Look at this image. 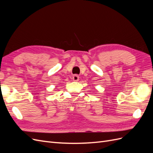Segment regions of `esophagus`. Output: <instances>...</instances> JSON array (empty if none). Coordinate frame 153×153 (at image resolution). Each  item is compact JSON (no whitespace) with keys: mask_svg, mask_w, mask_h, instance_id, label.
<instances>
[{"mask_svg":"<svg viewBox=\"0 0 153 153\" xmlns=\"http://www.w3.org/2000/svg\"><path fill=\"white\" fill-rule=\"evenodd\" d=\"M73 80L75 82H77L79 80V76H78V75H75L73 76Z\"/></svg>","mask_w":153,"mask_h":153,"instance_id":"obj_1","label":"esophagus"}]
</instances>
